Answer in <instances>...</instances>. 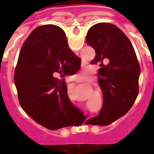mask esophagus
Listing matches in <instances>:
<instances>
[{
	"instance_id": "obj_1",
	"label": "esophagus",
	"mask_w": 154,
	"mask_h": 154,
	"mask_svg": "<svg viewBox=\"0 0 154 154\" xmlns=\"http://www.w3.org/2000/svg\"><path fill=\"white\" fill-rule=\"evenodd\" d=\"M68 82H78V81L74 80V79H72V78H70V79H69V81H68Z\"/></svg>"
}]
</instances>
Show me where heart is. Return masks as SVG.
I'll return each instance as SVG.
<instances>
[{"instance_id": "heart-1", "label": "heart", "mask_w": 154, "mask_h": 154, "mask_svg": "<svg viewBox=\"0 0 154 154\" xmlns=\"http://www.w3.org/2000/svg\"><path fill=\"white\" fill-rule=\"evenodd\" d=\"M84 72H85V71H84V70H81L80 72H79V74H80V73H84Z\"/></svg>"}]
</instances>
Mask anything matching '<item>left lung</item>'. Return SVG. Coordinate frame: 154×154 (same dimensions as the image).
Masks as SVG:
<instances>
[{"instance_id":"left-lung-1","label":"left lung","mask_w":154,"mask_h":154,"mask_svg":"<svg viewBox=\"0 0 154 154\" xmlns=\"http://www.w3.org/2000/svg\"><path fill=\"white\" fill-rule=\"evenodd\" d=\"M86 42L96 51L91 64L100 63L98 82L104 102L91 125H107L131 108L139 94L140 67L131 42L121 29L110 23H99L87 32ZM104 61H107L106 65Z\"/></svg>"}]
</instances>
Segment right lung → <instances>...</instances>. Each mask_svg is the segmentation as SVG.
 Instances as JSON below:
<instances>
[{"mask_svg": "<svg viewBox=\"0 0 154 154\" xmlns=\"http://www.w3.org/2000/svg\"><path fill=\"white\" fill-rule=\"evenodd\" d=\"M80 67L60 27L35 29L23 44L14 75L22 109L51 130L76 125L83 115L71 103L66 82L56 77L73 75Z\"/></svg>", "mask_w": 154, "mask_h": 154, "instance_id": "right-lung-1", "label": "right lung"}]
</instances>
